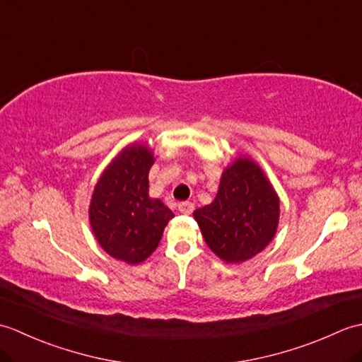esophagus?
I'll return each instance as SVG.
<instances>
[{
    "instance_id": "esophagus-1",
    "label": "esophagus",
    "mask_w": 362,
    "mask_h": 362,
    "mask_svg": "<svg viewBox=\"0 0 362 362\" xmlns=\"http://www.w3.org/2000/svg\"><path fill=\"white\" fill-rule=\"evenodd\" d=\"M194 210V204L193 202H182L179 204V211L182 214H191Z\"/></svg>"
}]
</instances>
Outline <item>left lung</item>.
<instances>
[{"label": "left lung", "instance_id": "8db88e82", "mask_svg": "<svg viewBox=\"0 0 362 362\" xmlns=\"http://www.w3.org/2000/svg\"><path fill=\"white\" fill-rule=\"evenodd\" d=\"M193 216L214 255L240 264L274 240L280 199L257 161L240 156L222 173L214 201L197 209Z\"/></svg>", "mask_w": 362, "mask_h": 362}]
</instances>
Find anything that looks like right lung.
I'll use <instances>...</instances> for the list:
<instances>
[{"mask_svg":"<svg viewBox=\"0 0 362 362\" xmlns=\"http://www.w3.org/2000/svg\"><path fill=\"white\" fill-rule=\"evenodd\" d=\"M153 151L148 143L127 144L98 179L88 206L90 227L115 259L140 264L151 257L174 213L149 196Z\"/></svg>","mask_w":362,"mask_h":362,"instance_id":"right-lung-1","label":"right lung"}]
</instances>
